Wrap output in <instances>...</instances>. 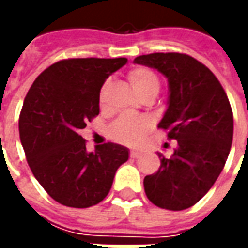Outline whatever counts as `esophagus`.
Instances as JSON below:
<instances>
[{
    "instance_id": "esophagus-1",
    "label": "esophagus",
    "mask_w": 248,
    "mask_h": 248,
    "mask_svg": "<svg viewBox=\"0 0 248 248\" xmlns=\"http://www.w3.org/2000/svg\"><path fill=\"white\" fill-rule=\"evenodd\" d=\"M140 151L138 150L130 151V156H131V158H140Z\"/></svg>"
}]
</instances>
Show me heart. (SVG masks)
Listing matches in <instances>:
<instances>
[{
    "instance_id": "heart-1",
    "label": "heart",
    "mask_w": 248,
    "mask_h": 248,
    "mask_svg": "<svg viewBox=\"0 0 248 248\" xmlns=\"http://www.w3.org/2000/svg\"><path fill=\"white\" fill-rule=\"evenodd\" d=\"M129 81L135 92L140 95L151 90H159L158 77L146 67H137L129 73ZM106 85L101 90V99L105 93ZM151 127V121L146 117H134V115H121L114 121L108 127V134L113 140L126 145H134L143 138V135Z\"/></svg>"
}]
</instances>
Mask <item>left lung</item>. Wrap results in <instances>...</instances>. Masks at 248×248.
Returning <instances> with one entry per match:
<instances>
[{"label": "left lung", "mask_w": 248, "mask_h": 248, "mask_svg": "<svg viewBox=\"0 0 248 248\" xmlns=\"http://www.w3.org/2000/svg\"><path fill=\"white\" fill-rule=\"evenodd\" d=\"M134 62L167 78V110L158 127L178 142L170 158L158 153L161 167L143 179L146 195L158 207L186 210L207 194L227 161L234 133L229 98L213 71L187 54L153 53Z\"/></svg>", "instance_id": "8db88e82"}]
</instances>
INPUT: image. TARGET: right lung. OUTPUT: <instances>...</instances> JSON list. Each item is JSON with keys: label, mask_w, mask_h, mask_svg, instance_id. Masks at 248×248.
<instances>
[{"label": "right lung", "mask_w": 248, "mask_h": 248, "mask_svg": "<svg viewBox=\"0 0 248 248\" xmlns=\"http://www.w3.org/2000/svg\"><path fill=\"white\" fill-rule=\"evenodd\" d=\"M126 58H70L37 77L19 114V138L35 179L54 201L86 208L103 201L129 149L108 142L86 150L78 134L99 114L101 87Z\"/></svg>", "instance_id": "1"}]
</instances>
